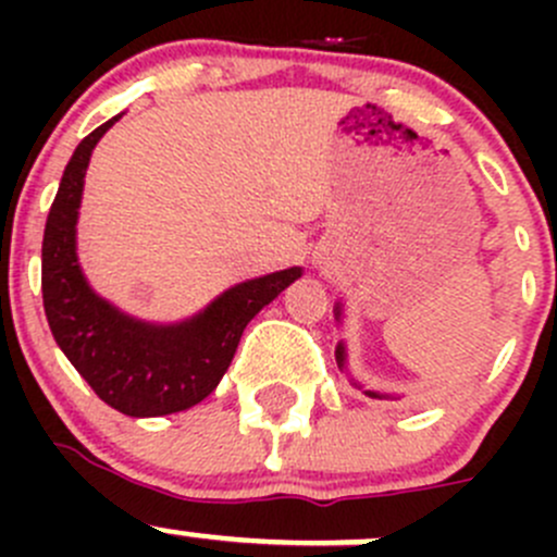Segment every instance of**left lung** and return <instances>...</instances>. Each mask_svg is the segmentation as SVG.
<instances>
[{
	"label": "left lung",
	"instance_id": "1",
	"mask_svg": "<svg viewBox=\"0 0 557 557\" xmlns=\"http://www.w3.org/2000/svg\"><path fill=\"white\" fill-rule=\"evenodd\" d=\"M334 314H336V320L342 318V305H336L334 307ZM345 361H347V356H345V345H336V363H339V369H345ZM352 385H358V383H352ZM361 387V385H358ZM367 396H372V398H391V396H383V393H374V391H367Z\"/></svg>",
	"mask_w": 557,
	"mask_h": 557
}]
</instances>
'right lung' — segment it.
I'll return each instance as SVG.
<instances>
[{
	"label": "right lung",
	"instance_id": "obj_1",
	"mask_svg": "<svg viewBox=\"0 0 557 557\" xmlns=\"http://www.w3.org/2000/svg\"><path fill=\"white\" fill-rule=\"evenodd\" d=\"M117 117L77 145L61 177L42 237V305L55 345L104 404L128 418H159L215 391L245 325L301 277V267L234 285L207 310L170 325L128 318L94 294L77 263V210L94 148Z\"/></svg>",
	"mask_w": 557,
	"mask_h": 557
}]
</instances>
